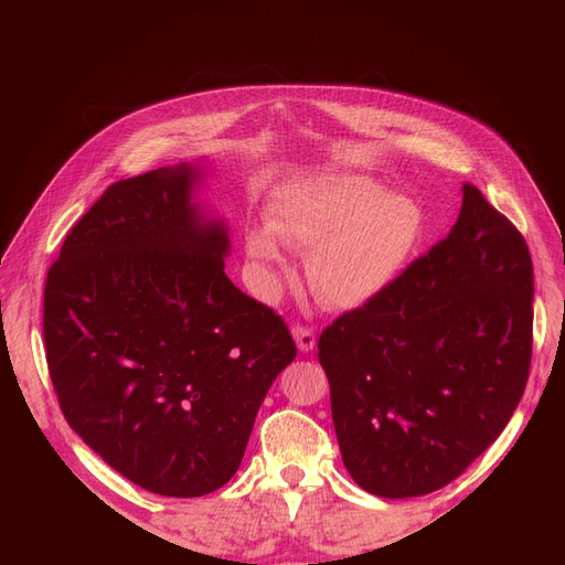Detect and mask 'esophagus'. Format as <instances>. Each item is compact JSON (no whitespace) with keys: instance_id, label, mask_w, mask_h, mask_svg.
Listing matches in <instances>:
<instances>
[{"instance_id":"1","label":"esophagus","mask_w":565,"mask_h":565,"mask_svg":"<svg viewBox=\"0 0 565 565\" xmlns=\"http://www.w3.org/2000/svg\"><path fill=\"white\" fill-rule=\"evenodd\" d=\"M292 334H295V341H297L299 351H303V353L313 351V347H316V334H313V330L303 328V324H295V328H292Z\"/></svg>"}]
</instances>
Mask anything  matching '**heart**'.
I'll list each match as a JSON object with an SVG mask.
<instances>
[{"label":"heart","instance_id":"b5f03b06","mask_svg":"<svg viewBox=\"0 0 565 565\" xmlns=\"http://www.w3.org/2000/svg\"><path fill=\"white\" fill-rule=\"evenodd\" d=\"M268 228L247 235L262 266L282 262L280 243L309 249V278L334 309H361L398 280L424 233L422 204L363 174H322L289 185Z\"/></svg>","mask_w":565,"mask_h":565}]
</instances>
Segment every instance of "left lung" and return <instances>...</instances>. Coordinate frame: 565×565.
Segmentation results:
<instances>
[{
	"label": "left lung",
	"instance_id": "obj_1",
	"mask_svg": "<svg viewBox=\"0 0 565 565\" xmlns=\"http://www.w3.org/2000/svg\"><path fill=\"white\" fill-rule=\"evenodd\" d=\"M530 353L527 245L465 183L448 237L318 339L339 450L353 481L388 500L455 481L514 415Z\"/></svg>",
	"mask_w": 565,
	"mask_h": 565
}]
</instances>
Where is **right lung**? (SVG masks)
<instances>
[{
	"instance_id": "right-lung-1",
	"label": "right lung",
	"mask_w": 565,
	"mask_h": 565,
	"mask_svg": "<svg viewBox=\"0 0 565 565\" xmlns=\"http://www.w3.org/2000/svg\"><path fill=\"white\" fill-rule=\"evenodd\" d=\"M198 164L117 181L67 233L44 287V347L71 429L156 494L228 483L297 347L224 273L228 231Z\"/></svg>"
}]
</instances>
